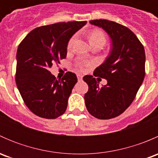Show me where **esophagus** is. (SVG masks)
<instances>
[{"mask_svg":"<svg viewBox=\"0 0 158 158\" xmlns=\"http://www.w3.org/2000/svg\"><path fill=\"white\" fill-rule=\"evenodd\" d=\"M82 77H83V76H82V75H80V74H78L77 75V78H78V80H79V81L82 80Z\"/></svg>","mask_w":158,"mask_h":158,"instance_id":"obj_1","label":"esophagus"}]
</instances>
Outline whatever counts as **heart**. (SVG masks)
I'll return each mask as SVG.
<instances>
[{"mask_svg": "<svg viewBox=\"0 0 158 158\" xmlns=\"http://www.w3.org/2000/svg\"><path fill=\"white\" fill-rule=\"evenodd\" d=\"M76 34L73 35V36L70 37V39L68 41L67 44V49H71L73 48V44H74L75 41H76ZM89 42H90L91 45L92 47L94 46H101V47H103V46L106 44V33L100 29H94L92 30V31L89 33ZM90 63L87 61H83V60H81V61L77 62L76 63V66L81 69H84L85 67L89 66Z\"/></svg>", "mask_w": 158, "mask_h": 158, "instance_id": "1", "label": "heart"}]
</instances>
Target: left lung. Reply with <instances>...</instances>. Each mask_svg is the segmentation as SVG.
<instances>
[{
  "label": "left lung",
  "mask_w": 158,
  "mask_h": 158,
  "mask_svg": "<svg viewBox=\"0 0 158 158\" xmlns=\"http://www.w3.org/2000/svg\"><path fill=\"white\" fill-rule=\"evenodd\" d=\"M91 24L106 30L112 48L106 61L94 71V76L107 80L99 87L93 76L83 80L88 84L85 102L88 111L98 119L120 115L129 107L145 76V52L142 44L128 27L108 20H90Z\"/></svg>",
  "instance_id": "8db88e82"
}]
</instances>
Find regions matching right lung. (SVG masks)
Listing matches in <instances>:
<instances>
[{
  "instance_id": "add662e5",
  "label": "right lung",
  "mask_w": 158,
  "mask_h": 158,
  "mask_svg": "<svg viewBox=\"0 0 158 158\" xmlns=\"http://www.w3.org/2000/svg\"><path fill=\"white\" fill-rule=\"evenodd\" d=\"M86 23L73 20L40 27L19 45L16 84L25 105L36 115L54 119L66 111L77 77L67 72L56 79L49 69L66 58L70 37Z\"/></svg>"
}]
</instances>
